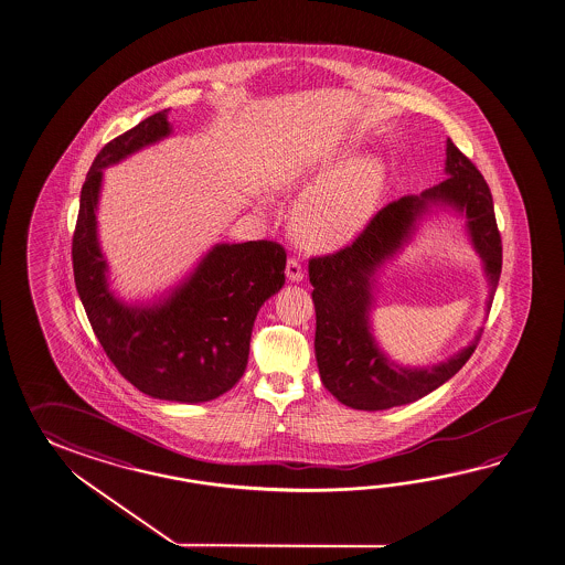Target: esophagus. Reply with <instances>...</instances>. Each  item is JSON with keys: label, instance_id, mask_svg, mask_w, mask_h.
<instances>
[{"label": "esophagus", "instance_id": "1", "mask_svg": "<svg viewBox=\"0 0 565 565\" xmlns=\"http://www.w3.org/2000/svg\"><path fill=\"white\" fill-rule=\"evenodd\" d=\"M286 276L289 281H301L303 279V265H301L298 257H289L288 265H286Z\"/></svg>", "mask_w": 565, "mask_h": 565}]
</instances>
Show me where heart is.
<instances>
[{
	"label": "heart",
	"instance_id": "1",
	"mask_svg": "<svg viewBox=\"0 0 565 565\" xmlns=\"http://www.w3.org/2000/svg\"><path fill=\"white\" fill-rule=\"evenodd\" d=\"M318 183L296 211L294 230L303 242L330 245L360 227L381 183V169L374 161L330 162Z\"/></svg>",
	"mask_w": 565,
	"mask_h": 565
}]
</instances>
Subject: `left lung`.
<instances>
[{
  "label": "left lung",
  "instance_id": "1",
  "mask_svg": "<svg viewBox=\"0 0 565 565\" xmlns=\"http://www.w3.org/2000/svg\"><path fill=\"white\" fill-rule=\"evenodd\" d=\"M445 171L449 177L443 183L420 195L401 196L381 209L350 245L310 259L318 369L323 386L350 408L384 411L415 403L452 379L479 344L483 328L471 344L447 362L428 369H403L382 354L370 334L374 276L411 239L416 220L433 205H447L465 215L491 284L487 300V310H491L503 264L493 196L483 174L450 139Z\"/></svg>",
  "mask_w": 565,
  "mask_h": 565
}]
</instances>
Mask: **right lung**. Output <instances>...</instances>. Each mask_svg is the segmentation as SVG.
I'll return each instance as SVG.
<instances>
[{"label": "right lung", "mask_w": 565, "mask_h": 565, "mask_svg": "<svg viewBox=\"0 0 565 565\" xmlns=\"http://www.w3.org/2000/svg\"><path fill=\"white\" fill-rule=\"evenodd\" d=\"M167 115L145 118L96 154L72 237L74 281L106 356L132 386L161 401L207 403L242 379L255 316L286 284V249L265 239L220 243L159 303L116 300L96 233L103 169L169 137Z\"/></svg>", "instance_id": "obj_1"}]
</instances>
